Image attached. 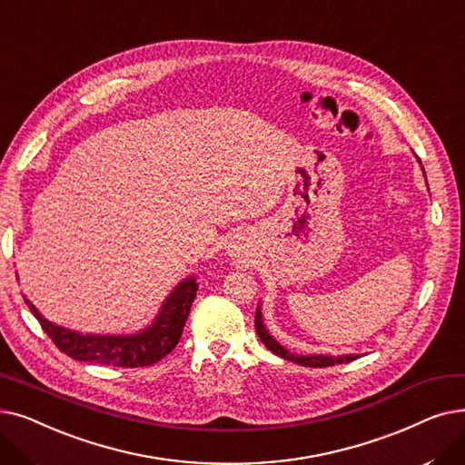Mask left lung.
Instances as JSON below:
<instances>
[{
	"instance_id": "obj_1",
	"label": "left lung",
	"mask_w": 465,
	"mask_h": 465,
	"mask_svg": "<svg viewBox=\"0 0 465 465\" xmlns=\"http://www.w3.org/2000/svg\"><path fill=\"white\" fill-rule=\"evenodd\" d=\"M255 331H257L261 342L267 346L272 353H276V356H280L283 360H290V361H293L297 365H302V367H329V365H339V363H350V361L360 358V356H341V358H333V356H295V353L287 351L283 346H280L269 335V331L264 329V325H262V318H261L259 308H257V312H255Z\"/></svg>"
}]
</instances>
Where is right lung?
<instances>
[{
    "label": "right lung",
    "mask_w": 465,
    "mask_h": 465,
    "mask_svg": "<svg viewBox=\"0 0 465 465\" xmlns=\"http://www.w3.org/2000/svg\"><path fill=\"white\" fill-rule=\"evenodd\" d=\"M196 290L198 283L194 282V278L183 280L170 293L154 323L145 329L143 333L134 337L81 335L72 329H64L47 322L26 297L25 301L30 306V312L39 322L41 329L45 331L54 346L62 353H65V356L86 363L136 369L161 361L178 346L193 301L196 297Z\"/></svg>",
    "instance_id": "right-lung-1"
}]
</instances>
